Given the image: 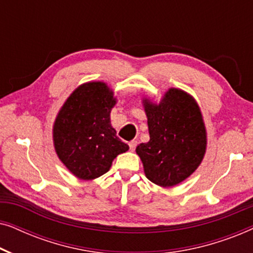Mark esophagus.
Instances as JSON below:
<instances>
[{
    "label": "esophagus",
    "instance_id": "esophagus-1",
    "mask_svg": "<svg viewBox=\"0 0 253 253\" xmlns=\"http://www.w3.org/2000/svg\"><path fill=\"white\" fill-rule=\"evenodd\" d=\"M137 144H138V141H137V140H131L130 143H129L130 151H134V150H136V147H137Z\"/></svg>",
    "mask_w": 253,
    "mask_h": 253
}]
</instances>
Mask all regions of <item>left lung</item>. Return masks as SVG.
<instances>
[{
	"label": "left lung",
	"instance_id": "left-lung-1",
	"mask_svg": "<svg viewBox=\"0 0 253 253\" xmlns=\"http://www.w3.org/2000/svg\"><path fill=\"white\" fill-rule=\"evenodd\" d=\"M150 141L136 148L146 177L169 188L188 178L206 152V129L196 100L178 88H169L160 103L143 100Z\"/></svg>",
	"mask_w": 253,
	"mask_h": 253
}]
</instances>
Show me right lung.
<instances>
[{"label": "right lung", "mask_w": 253, "mask_h": 253, "mask_svg": "<svg viewBox=\"0 0 253 253\" xmlns=\"http://www.w3.org/2000/svg\"><path fill=\"white\" fill-rule=\"evenodd\" d=\"M115 103L105 83L89 82L76 88L58 112L53 127L55 151L76 177H100L117 155L129 150L110 124Z\"/></svg>", "instance_id": "obj_1"}]
</instances>
